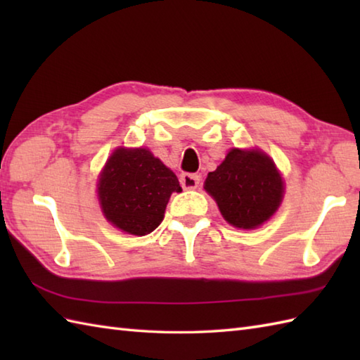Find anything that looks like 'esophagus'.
I'll list each match as a JSON object with an SVG mask.
<instances>
[{"label": "esophagus", "instance_id": "1", "mask_svg": "<svg viewBox=\"0 0 360 360\" xmlns=\"http://www.w3.org/2000/svg\"><path fill=\"white\" fill-rule=\"evenodd\" d=\"M200 181H201V176L196 174V173L181 174V186L184 187L186 190L196 188L198 186H200Z\"/></svg>", "mask_w": 360, "mask_h": 360}]
</instances>
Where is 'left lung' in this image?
<instances>
[{
	"label": "left lung",
	"mask_w": 360,
	"mask_h": 360,
	"mask_svg": "<svg viewBox=\"0 0 360 360\" xmlns=\"http://www.w3.org/2000/svg\"><path fill=\"white\" fill-rule=\"evenodd\" d=\"M204 188L215 198L221 215L238 229H255L269 219L283 198V181L269 156L233 148Z\"/></svg>",
	"instance_id": "1"
}]
</instances>
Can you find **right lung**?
I'll use <instances>...</instances> for the list:
<instances>
[{
	"label": "right lung",
	"mask_w": 360,
	"mask_h": 360,
	"mask_svg": "<svg viewBox=\"0 0 360 360\" xmlns=\"http://www.w3.org/2000/svg\"><path fill=\"white\" fill-rule=\"evenodd\" d=\"M173 192H182L178 178L147 148L116 150L98 179L106 219L139 236L160 224Z\"/></svg>",
	"instance_id": "obj_1"
}]
</instances>
